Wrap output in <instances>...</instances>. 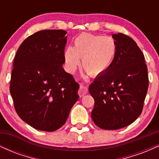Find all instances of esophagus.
<instances>
[{
  "mask_svg": "<svg viewBox=\"0 0 159 159\" xmlns=\"http://www.w3.org/2000/svg\"><path fill=\"white\" fill-rule=\"evenodd\" d=\"M87 91H88L87 87H84V86H81L79 88V90H78V94H79V96L81 97V96H84L85 94L87 93Z\"/></svg>",
  "mask_w": 159,
  "mask_h": 159,
  "instance_id": "esophagus-1",
  "label": "esophagus"
}]
</instances>
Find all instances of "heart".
<instances>
[{
    "label": "heart",
    "instance_id": "1",
    "mask_svg": "<svg viewBox=\"0 0 159 159\" xmlns=\"http://www.w3.org/2000/svg\"><path fill=\"white\" fill-rule=\"evenodd\" d=\"M116 54V45L112 38L105 35L80 34L74 41V46H68L64 52L66 69L74 72L82 59V67L91 76L102 75L111 68Z\"/></svg>",
    "mask_w": 159,
    "mask_h": 159
}]
</instances>
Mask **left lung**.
<instances>
[{"mask_svg": "<svg viewBox=\"0 0 159 159\" xmlns=\"http://www.w3.org/2000/svg\"><path fill=\"white\" fill-rule=\"evenodd\" d=\"M116 54L111 68L89 87L94 98L91 117L97 126L116 130L132 124L143 110L148 90L144 55L132 38L112 34Z\"/></svg>", "mask_w": 159, "mask_h": 159, "instance_id": "8db88e82", "label": "left lung"}]
</instances>
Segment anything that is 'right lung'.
I'll return each mask as SVG.
<instances>
[{"label":"right lung","mask_w":159,"mask_h":159,"mask_svg":"<svg viewBox=\"0 0 159 159\" xmlns=\"http://www.w3.org/2000/svg\"><path fill=\"white\" fill-rule=\"evenodd\" d=\"M66 34L36 32L21 43L14 59L10 90L15 109L38 130L60 129L79 98V84L63 68Z\"/></svg>","instance_id":"obj_1"}]
</instances>
